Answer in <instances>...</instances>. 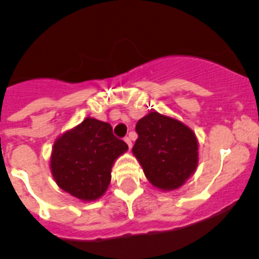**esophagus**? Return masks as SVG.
I'll list each match as a JSON object with an SVG mask.
<instances>
[{"label": "esophagus", "mask_w": 259, "mask_h": 259, "mask_svg": "<svg viewBox=\"0 0 259 259\" xmlns=\"http://www.w3.org/2000/svg\"><path fill=\"white\" fill-rule=\"evenodd\" d=\"M125 143L127 144V147H129V149L132 148V141H130V138H129V137L125 138Z\"/></svg>", "instance_id": "esophagus-1"}]
</instances>
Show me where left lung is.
<instances>
[{"label":"left lung","instance_id":"left-lung-1","mask_svg":"<svg viewBox=\"0 0 259 259\" xmlns=\"http://www.w3.org/2000/svg\"><path fill=\"white\" fill-rule=\"evenodd\" d=\"M133 153L153 187L180 188L198 166V141L192 129L168 116L149 112L137 122Z\"/></svg>","mask_w":259,"mask_h":259}]
</instances>
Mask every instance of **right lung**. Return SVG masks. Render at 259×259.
Returning a JSON list of instances; mask_svg holds the SVG:
<instances>
[{
    "label": "right lung",
    "mask_w": 259,
    "mask_h": 259,
    "mask_svg": "<svg viewBox=\"0 0 259 259\" xmlns=\"http://www.w3.org/2000/svg\"><path fill=\"white\" fill-rule=\"evenodd\" d=\"M127 144L113 135L108 122L87 117L55 142L51 171L62 190L80 200H96L105 194L111 168Z\"/></svg>",
    "instance_id": "add662e5"
}]
</instances>
